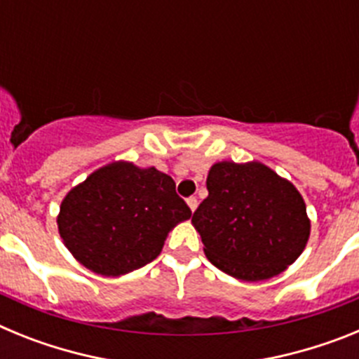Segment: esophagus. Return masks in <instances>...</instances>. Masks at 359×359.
<instances>
[{"instance_id":"esophagus-1","label":"esophagus","mask_w":359,"mask_h":359,"mask_svg":"<svg viewBox=\"0 0 359 359\" xmlns=\"http://www.w3.org/2000/svg\"><path fill=\"white\" fill-rule=\"evenodd\" d=\"M187 205H189V208H190V210L194 212L196 208H198V199H196L194 196H190V198L187 199Z\"/></svg>"}]
</instances>
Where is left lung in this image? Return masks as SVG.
Returning a JSON list of instances; mask_svg holds the SVG:
<instances>
[{
  "label": "left lung",
  "instance_id": "left-lung-1",
  "mask_svg": "<svg viewBox=\"0 0 359 359\" xmlns=\"http://www.w3.org/2000/svg\"><path fill=\"white\" fill-rule=\"evenodd\" d=\"M207 199L192 215L208 261L259 282L282 273L309 239L306 203L293 183L259 161L212 165Z\"/></svg>",
  "mask_w": 359,
  "mask_h": 359
}]
</instances>
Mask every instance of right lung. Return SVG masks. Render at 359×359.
I'll use <instances>...</instances> for the list:
<instances>
[{"instance_id": "add662e5", "label": "right lung", "mask_w": 359, "mask_h": 359, "mask_svg": "<svg viewBox=\"0 0 359 359\" xmlns=\"http://www.w3.org/2000/svg\"><path fill=\"white\" fill-rule=\"evenodd\" d=\"M190 215L172 177L154 167L113 161L69 190L57 226L82 266L118 277L154 261L169 231Z\"/></svg>"}]
</instances>
